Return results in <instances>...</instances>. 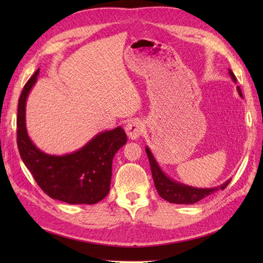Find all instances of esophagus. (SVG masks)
Returning a JSON list of instances; mask_svg holds the SVG:
<instances>
[{"label": "esophagus", "instance_id": "34e87169", "mask_svg": "<svg viewBox=\"0 0 263 263\" xmlns=\"http://www.w3.org/2000/svg\"><path fill=\"white\" fill-rule=\"evenodd\" d=\"M143 131H144V124L139 120H132L130 122H127V124L125 125L126 135L128 138L132 139V140H136V139L140 137Z\"/></svg>", "mask_w": 263, "mask_h": 263}]
</instances>
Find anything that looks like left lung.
Returning a JSON list of instances; mask_svg holds the SVG:
<instances>
[{
    "label": "left lung",
    "instance_id": "8db88e82",
    "mask_svg": "<svg viewBox=\"0 0 263 263\" xmlns=\"http://www.w3.org/2000/svg\"><path fill=\"white\" fill-rule=\"evenodd\" d=\"M228 72H230L232 80L234 82H236V77L233 73V71L231 69H228ZM237 91L239 96L243 98V95L239 87H237ZM146 153L149 158L150 168H152V174L156 190H157V192L161 198L168 201L171 203L193 204L195 202H198V201L202 200L203 198L208 197V195L217 192L218 190H224L231 182V180H228L224 184H221V185L211 189H199L185 185V184L178 183L174 180H172L170 176H167L165 174L148 147H146Z\"/></svg>",
    "mask_w": 263,
    "mask_h": 263
}]
</instances>
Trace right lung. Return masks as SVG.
Instances as JSON below:
<instances>
[{
  "mask_svg": "<svg viewBox=\"0 0 263 263\" xmlns=\"http://www.w3.org/2000/svg\"><path fill=\"white\" fill-rule=\"evenodd\" d=\"M39 69L24 87L18 104L16 143L20 157L35 181L52 199L70 204H95L109 192L111 163L127 139L121 126L100 132L74 153L48 155L30 140L26 127V103Z\"/></svg>",
  "mask_w": 263,
  "mask_h": 263,
  "instance_id": "right-lung-1",
  "label": "right lung"
}]
</instances>
